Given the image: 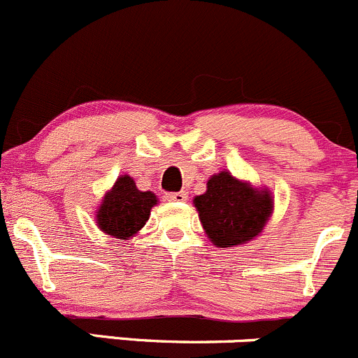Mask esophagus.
<instances>
[{
	"mask_svg": "<svg viewBox=\"0 0 358 358\" xmlns=\"http://www.w3.org/2000/svg\"><path fill=\"white\" fill-rule=\"evenodd\" d=\"M165 198H167L169 201H186L187 194L184 193V191H178V193H167Z\"/></svg>",
	"mask_w": 358,
	"mask_h": 358,
	"instance_id": "obj_1",
	"label": "esophagus"
}]
</instances>
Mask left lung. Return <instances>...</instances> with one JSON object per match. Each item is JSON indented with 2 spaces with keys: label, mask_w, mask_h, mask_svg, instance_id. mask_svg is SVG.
<instances>
[{
  "label": "left lung",
  "mask_w": 358,
  "mask_h": 358,
  "mask_svg": "<svg viewBox=\"0 0 358 358\" xmlns=\"http://www.w3.org/2000/svg\"><path fill=\"white\" fill-rule=\"evenodd\" d=\"M205 233L219 248L243 245L262 233L272 212V196L229 172L212 176L206 193L194 198Z\"/></svg>",
  "instance_id": "left-lung-1"
}]
</instances>
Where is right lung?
<instances>
[{"label":"right lung","mask_w":358,"mask_h":358,"mask_svg":"<svg viewBox=\"0 0 358 358\" xmlns=\"http://www.w3.org/2000/svg\"><path fill=\"white\" fill-rule=\"evenodd\" d=\"M157 205L152 191H139L129 176L117 179L96 212L98 227L103 233L127 239L134 236L150 219V210Z\"/></svg>","instance_id":"right-lung-1"}]
</instances>
